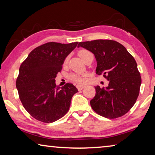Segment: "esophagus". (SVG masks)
Segmentation results:
<instances>
[{"label":"esophagus","instance_id":"esophagus-1","mask_svg":"<svg viewBox=\"0 0 155 155\" xmlns=\"http://www.w3.org/2000/svg\"><path fill=\"white\" fill-rule=\"evenodd\" d=\"M85 87V85H77V87L78 90H82Z\"/></svg>","mask_w":155,"mask_h":155}]
</instances>
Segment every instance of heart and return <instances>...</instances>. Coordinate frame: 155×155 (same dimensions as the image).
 <instances>
[{"label":"heart","mask_w":155,"mask_h":155,"mask_svg":"<svg viewBox=\"0 0 155 155\" xmlns=\"http://www.w3.org/2000/svg\"><path fill=\"white\" fill-rule=\"evenodd\" d=\"M91 54L90 51H87L85 49H81L78 52V56L81 57V59L83 60V61H85L86 57H87L89 54ZM68 60V57H66L64 60V64H67ZM70 79L74 81L76 83L78 84H83L85 82V76H78L77 74H71L70 76Z\"/></svg>","instance_id":"b5f03b06"}]
</instances>
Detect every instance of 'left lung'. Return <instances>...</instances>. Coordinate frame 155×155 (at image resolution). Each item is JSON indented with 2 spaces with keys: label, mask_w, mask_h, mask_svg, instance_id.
I'll use <instances>...</instances> for the list:
<instances>
[{
  "label": "left lung",
  "mask_w": 155,
  "mask_h": 155,
  "mask_svg": "<svg viewBox=\"0 0 155 155\" xmlns=\"http://www.w3.org/2000/svg\"><path fill=\"white\" fill-rule=\"evenodd\" d=\"M96 57V73L109 81L108 87H95L90 101L96 114L109 119L125 115L134 105L140 94L141 78L135 60L125 47L116 41L96 40L79 42Z\"/></svg>",
  "instance_id": "obj_1"
}]
</instances>
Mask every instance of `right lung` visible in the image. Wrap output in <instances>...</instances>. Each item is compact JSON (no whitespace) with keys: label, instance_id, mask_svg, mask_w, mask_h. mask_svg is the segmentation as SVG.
<instances>
[{"label":"right lung","instance_id":"add662e5","mask_svg":"<svg viewBox=\"0 0 155 155\" xmlns=\"http://www.w3.org/2000/svg\"><path fill=\"white\" fill-rule=\"evenodd\" d=\"M78 43L44 44L33 49L20 65L15 82L18 95L24 108L37 120L55 122L69 111L78 90L72 83L57 86L55 78Z\"/></svg>","mask_w":155,"mask_h":155}]
</instances>
